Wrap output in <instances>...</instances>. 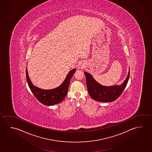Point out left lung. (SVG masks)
<instances>
[{"label":"left lung","mask_w":152,"mask_h":152,"mask_svg":"<svg viewBox=\"0 0 152 152\" xmlns=\"http://www.w3.org/2000/svg\"><path fill=\"white\" fill-rule=\"evenodd\" d=\"M86 76L88 92L91 98L96 101L113 102L116 100L122 93L127 85L130 76V70L128 76L122 85L106 86L101 85L93 78L92 75L84 72Z\"/></svg>","instance_id":"8db88e82"}]
</instances>
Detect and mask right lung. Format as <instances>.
I'll return each instance as SVG.
<instances>
[{
    "label": "right lung",
    "instance_id": "1",
    "mask_svg": "<svg viewBox=\"0 0 152 152\" xmlns=\"http://www.w3.org/2000/svg\"><path fill=\"white\" fill-rule=\"evenodd\" d=\"M75 71L76 69L70 70L61 85L51 90H43L33 85L28 76L27 68H26V78L30 90L38 100L44 105L51 106L59 104L64 100L68 93L71 78Z\"/></svg>",
    "mask_w": 152,
    "mask_h": 152
}]
</instances>
